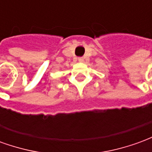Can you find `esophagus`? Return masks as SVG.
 I'll list each match as a JSON object with an SVG mask.
<instances>
[{
    "label": "esophagus",
    "instance_id": "1",
    "mask_svg": "<svg viewBox=\"0 0 152 152\" xmlns=\"http://www.w3.org/2000/svg\"><path fill=\"white\" fill-rule=\"evenodd\" d=\"M78 61H79V62H83V61H84V58L80 57V58H78Z\"/></svg>",
    "mask_w": 152,
    "mask_h": 152
}]
</instances>
